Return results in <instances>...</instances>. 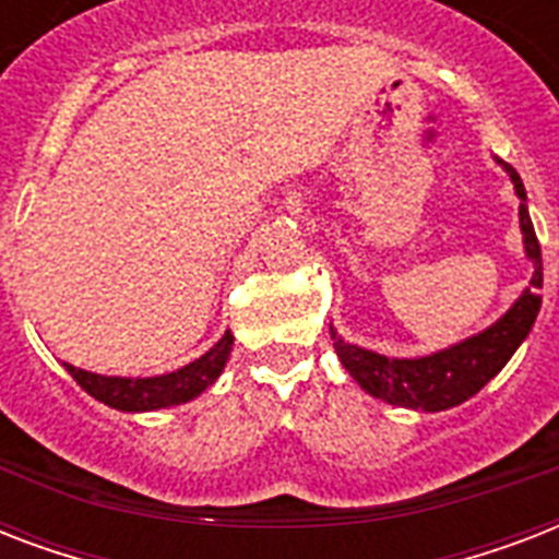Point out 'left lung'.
<instances>
[{
  "mask_svg": "<svg viewBox=\"0 0 559 559\" xmlns=\"http://www.w3.org/2000/svg\"><path fill=\"white\" fill-rule=\"evenodd\" d=\"M496 165H502L504 174L511 177L513 191L520 197L522 243H525V258L534 263L531 287L522 289V296L513 301L511 310L502 319H496L490 328L455 342L450 348L435 350L429 357H382L377 350L350 345L331 328L336 357L342 359L345 371L359 382V389L368 391L371 397L391 406L424 408V412L461 406L508 366V359L516 354L537 322L539 305H543V296L537 293L543 287V254H539L537 235H534V223L528 214V193L520 174L508 162L496 159Z\"/></svg>",
  "mask_w": 559,
  "mask_h": 559,
  "instance_id": "left-lung-1",
  "label": "left lung"
}]
</instances>
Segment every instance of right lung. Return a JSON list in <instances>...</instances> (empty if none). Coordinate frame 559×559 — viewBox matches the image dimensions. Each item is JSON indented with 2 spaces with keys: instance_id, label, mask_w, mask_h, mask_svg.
<instances>
[{
  "instance_id": "obj_1",
  "label": "right lung",
  "mask_w": 559,
  "mask_h": 559,
  "mask_svg": "<svg viewBox=\"0 0 559 559\" xmlns=\"http://www.w3.org/2000/svg\"><path fill=\"white\" fill-rule=\"evenodd\" d=\"M231 345H235V336L226 331V336L214 348L205 350L200 359H193L177 371L159 373V377H104V373L83 371L69 362L63 366L78 380V385L95 400H100L104 406H112L118 412H156V408L188 403V400L200 397L209 385H214V380L226 368Z\"/></svg>"
}]
</instances>
